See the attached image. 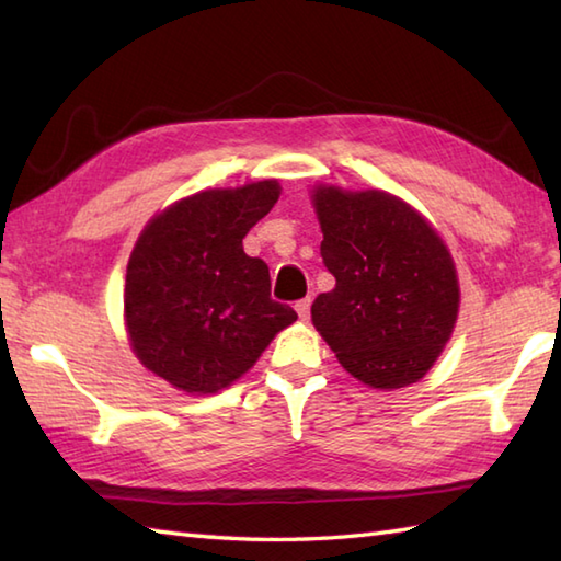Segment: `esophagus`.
I'll return each instance as SVG.
<instances>
[{
	"mask_svg": "<svg viewBox=\"0 0 561 561\" xmlns=\"http://www.w3.org/2000/svg\"><path fill=\"white\" fill-rule=\"evenodd\" d=\"M296 313H299L301 320H308V316H311V299H301L296 304Z\"/></svg>",
	"mask_w": 561,
	"mask_h": 561,
	"instance_id": "obj_1",
	"label": "esophagus"
}]
</instances>
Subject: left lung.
Returning <instances> with one entry per match:
<instances>
[{"label": "left lung", "instance_id": "8db88e82", "mask_svg": "<svg viewBox=\"0 0 561 561\" xmlns=\"http://www.w3.org/2000/svg\"><path fill=\"white\" fill-rule=\"evenodd\" d=\"M320 255L335 289L311 306L316 330L362 383H416L450 340L458 274L446 243L408 202L380 190H313Z\"/></svg>", "mask_w": 561, "mask_h": 561}]
</instances>
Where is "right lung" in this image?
Wrapping results in <instances>:
<instances>
[{
    "instance_id": "obj_1",
    "label": "right lung",
    "mask_w": 561,
    "mask_h": 561,
    "mask_svg": "<svg viewBox=\"0 0 561 561\" xmlns=\"http://www.w3.org/2000/svg\"><path fill=\"white\" fill-rule=\"evenodd\" d=\"M277 181L205 190L157 214L127 262L125 323L137 359L178 390L207 396L241 378L291 306L243 238L279 199Z\"/></svg>"
}]
</instances>
